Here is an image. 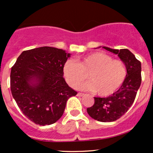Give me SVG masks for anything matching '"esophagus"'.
I'll return each mask as SVG.
<instances>
[{
  "label": "esophagus",
  "mask_w": 153,
  "mask_h": 153,
  "mask_svg": "<svg viewBox=\"0 0 153 153\" xmlns=\"http://www.w3.org/2000/svg\"><path fill=\"white\" fill-rule=\"evenodd\" d=\"M84 94H82V93H78V94H77V96H79V97H82V96H84Z\"/></svg>",
  "instance_id": "esophagus-1"
}]
</instances>
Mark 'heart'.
<instances>
[{"mask_svg": "<svg viewBox=\"0 0 153 153\" xmlns=\"http://www.w3.org/2000/svg\"><path fill=\"white\" fill-rule=\"evenodd\" d=\"M63 75L68 85L78 88L86 80L91 82L82 86L100 96L114 94L122 85L127 75L125 64L113 59L104 52H96L78 59L66 61L63 66Z\"/></svg>", "mask_w": 153, "mask_h": 153, "instance_id": "heart-1", "label": "heart"}]
</instances>
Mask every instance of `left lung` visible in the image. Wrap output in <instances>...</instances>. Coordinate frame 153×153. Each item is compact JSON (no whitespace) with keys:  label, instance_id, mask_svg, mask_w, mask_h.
I'll list each match as a JSON object with an SVG mask.
<instances>
[{"label":"left lung","instance_id":"1","mask_svg":"<svg viewBox=\"0 0 153 153\" xmlns=\"http://www.w3.org/2000/svg\"><path fill=\"white\" fill-rule=\"evenodd\" d=\"M102 48L117 54L127 70V78L118 91L106 98L94 97V106L87 108L88 114L95 120L111 122L124 115L134 102L141 84V62L127 49L115 50L107 47Z\"/></svg>","mask_w":153,"mask_h":153}]
</instances>
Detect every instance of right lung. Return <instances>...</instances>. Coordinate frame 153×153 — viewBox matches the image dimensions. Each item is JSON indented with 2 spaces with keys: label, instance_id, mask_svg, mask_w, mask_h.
<instances>
[{
  "label": "right lung",
  "instance_id": "obj_1",
  "mask_svg": "<svg viewBox=\"0 0 153 153\" xmlns=\"http://www.w3.org/2000/svg\"><path fill=\"white\" fill-rule=\"evenodd\" d=\"M71 54L52 47L24 51L10 72V90L21 111L31 122L45 126L61 118L67 101L77 94L63 78Z\"/></svg>",
  "mask_w": 153,
  "mask_h": 153
}]
</instances>
